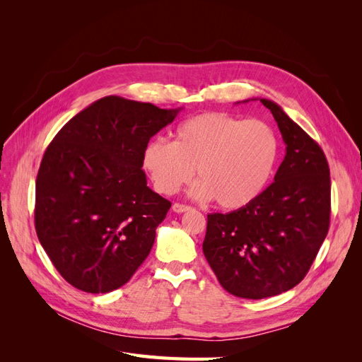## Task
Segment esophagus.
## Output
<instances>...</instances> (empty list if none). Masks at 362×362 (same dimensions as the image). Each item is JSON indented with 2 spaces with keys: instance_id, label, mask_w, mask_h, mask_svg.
<instances>
[{
  "instance_id": "34e87169",
  "label": "esophagus",
  "mask_w": 362,
  "mask_h": 362,
  "mask_svg": "<svg viewBox=\"0 0 362 362\" xmlns=\"http://www.w3.org/2000/svg\"><path fill=\"white\" fill-rule=\"evenodd\" d=\"M172 210H173L175 213H184V211L192 210V206L184 205V204H173V205H172Z\"/></svg>"
}]
</instances>
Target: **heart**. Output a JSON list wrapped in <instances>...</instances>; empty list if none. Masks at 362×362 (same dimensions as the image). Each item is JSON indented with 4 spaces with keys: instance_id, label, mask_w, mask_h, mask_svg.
Masks as SVG:
<instances>
[{
    "instance_id": "1",
    "label": "heart",
    "mask_w": 362,
    "mask_h": 362,
    "mask_svg": "<svg viewBox=\"0 0 362 362\" xmlns=\"http://www.w3.org/2000/svg\"><path fill=\"white\" fill-rule=\"evenodd\" d=\"M279 141L258 119L202 113L173 131V144L151 139L141 151V168L161 194L177 193L192 181L193 196L216 199L225 210H243L264 193L275 172Z\"/></svg>"
}]
</instances>
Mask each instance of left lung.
Masks as SVG:
<instances>
[{
	"mask_svg": "<svg viewBox=\"0 0 362 362\" xmlns=\"http://www.w3.org/2000/svg\"><path fill=\"white\" fill-rule=\"evenodd\" d=\"M259 101L276 120L286 157L275 182L254 204L208 214L202 243L221 286L243 299L272 298L298 286L331 221V177L322 148L276 103Z\"/></svg>",
	"mask_w": 362,
	"mask_h": 362,
	"instance_id": "obj_1",
	"label": "left lung"
}]
</instances>
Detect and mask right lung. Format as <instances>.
Instances as JSON below:
<instances>
[{"label":"right lung","mask_w":362,"mask_h":362,"mask_svg":"<svg viewBox=\"0 0 362 362\" xmlns=\"http://www.w3.org/2000/svg\"><path fill=\"white\" fill-rule=\"evenodd\" d=\"M180 110L105 96L47 148L36 180V233L75 288L113 291L149 255L170 202L146 185L141 151Z\"/></svg>","instance_id":"1"}]
</instances>
